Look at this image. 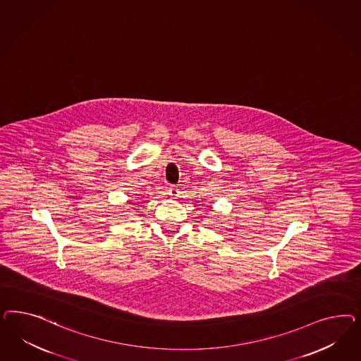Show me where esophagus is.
<instances>
[{"label": "esophagus", "mask_w": 361, "mask_h": 361, "mask_svg": "<svg viewBox=\"0 0 361 361\" xmlns=\"http://www.w3.org/2000/svg\"><path fill=\"white\" fill-rule=\"evenodd\" d=\"M169 196L177 197L178 196V188L176 185H171L169 188Z\"/></svg>", "instance_id": "34e87169"}]
</instances>
